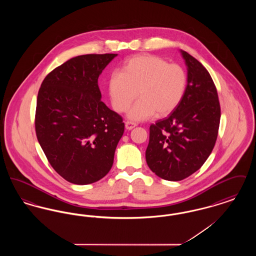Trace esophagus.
<instances>
[{"mask_svg": "<svg viewBox=\"0 0 256 256\" xmlns=\"http://www.w3.org/2000/svg\"><path fill=\"white\" fill-rule=\"evenodd\" d=\"M136 126V124L134 122H130V121H128V122H126V130H132Z\"/></svg>", "mask_w": 256, "mask_h": 256, "instance_id": "obj_1", "label": "esophagus"}]
</instances>
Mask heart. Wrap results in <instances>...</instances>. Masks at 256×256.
Wrapping results in <instances>:
<instances>
[{"label": "heart", "mask_w": 256, "mask_h": 256, "mask_svg": "<svg viewBox=\"0 0 256 256\" xmlns=\"http://www.w3.org/2000/svg\"><path fill=\"white\" fill-rule=\"evenodd\" d=\"M188 74L182 65L170 64L152 54H140L124 61L122 73L111 74L108 84L113 108L122 112L135 98H140L128 111L134 121L156 114L168 116L178 108L187 91Z\"/></svg>", "instance_id": "heart-1"}]
</instances>
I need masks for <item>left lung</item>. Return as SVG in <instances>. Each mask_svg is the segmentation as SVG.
Returning a JSON list of instances; mask_svg holds the SVG:
<instances>
[{"label": "left lung", "instance_id": "left-lung-1", "mask_svg": "<svg viewBox=\"0 0 256 256\" xmlns=\"http://www.w3.org/2000/svg\"><path fill=\"white\" fill-rule=\"evenodd\" d=\"M187 91L178 108L150 126L146 164L159 178L178 182L198 170L215 146L220 108L216 86L204 65L180 50Z\"/></svg>", "mask_w": 256, "mask_h": 256}]
</instances>
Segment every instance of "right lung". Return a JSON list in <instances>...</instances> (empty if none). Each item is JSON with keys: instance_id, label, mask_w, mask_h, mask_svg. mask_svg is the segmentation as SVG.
<instances>
[{"instance_id": "right-lung-1", "label": "right lung", "mask_w": 256, "mask_h": 256, "mask_svg": "<svg viewBox=\"0 0 256 256\" xmlns=\"http://www.w3.org/2000/svg\"><path fill=\"white\" fill-rule=\"evenodd\" d=\"M115 56L73 58L48 74L39 89L37 139L52 167L69 182H96L113 165L124 124L102 102L98 78Z\"/></svg>"}]
</instances>
